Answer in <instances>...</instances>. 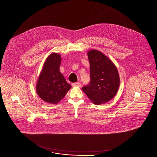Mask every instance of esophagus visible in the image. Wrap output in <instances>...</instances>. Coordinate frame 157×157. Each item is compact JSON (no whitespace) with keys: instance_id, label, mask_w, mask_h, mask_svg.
I'll list each match as a JSON object with an SVG mask.
<instances>
[{"instance_id":"1","label":"esophagus","mask_w":157,"mask_h":157,"mask_svg":"<svg viewBox=\"0 0 157 157\" xmlns=\"http://www.w3.org/2000/svg\"><path fill=\"white\" fill-rule=\"evenodd\" d=\"M73 86H77V87H81L82 85L81 83L79 82H75L72 83Z\"/></svg>"}]
</instances>
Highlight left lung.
<instances>
[{
  "label": "left lung",
  "mask_w": 157,
  "mask_h": 157,
  "mask_svg": "<svg viewBox=\"0 0 157 157\" xmlns=\"http://www.w3.org/2000/svg\"><path fill=\"white\" fill-rule=\"evenodd\" d=\"M90 81L83 91L95 105L106 103L113 99L119 88L118 71L112 61L101 51H88Z\"/></svg>",
  "instance_id": "1"
}]
</instances>
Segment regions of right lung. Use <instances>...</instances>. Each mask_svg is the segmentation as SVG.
Masks as SVG:
<instances>
[{
	"mask_svg": "<svg viewBox=\"0 0 157 157\" xmlns=\"http://www.w3.org/2000/svg\"><path fill=\"white\" fill-rule=\"evenodd\" d=\"M61 56L52 53L47 57L39 75L36 92L43 101L52 104L58 103L71 88L59 71Z\"/></svg>",
	"mask_w": 157,
	"mask_h": 157,
	"instance_id": "right-lung-1",
	"label": "right lung"
}]
</instances>
